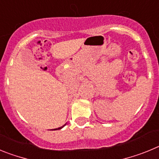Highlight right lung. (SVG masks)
<instances>
[{
  "instance_id": "right-lung-1",
  "label": "right lung",
  "mask_w": 159,
  "mask_h": 159,
  "mask_svg": "<svg viewBox=\"0 0 159 159\" xmlns=\"http://www.w3.org/2000/svg\"><path fill=\"white\" fill-rule=\"evenodd\" d=\"M64 125H66V124H64ZM64 126H63V127H59V128H57V129H54V130H60V129L63 128V127H64Z\"/></svg>"
}]
</instances>
